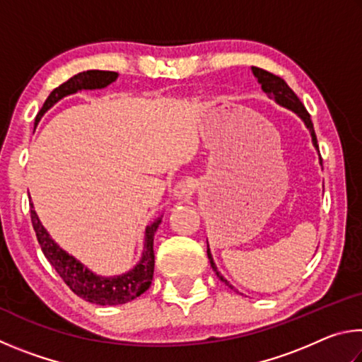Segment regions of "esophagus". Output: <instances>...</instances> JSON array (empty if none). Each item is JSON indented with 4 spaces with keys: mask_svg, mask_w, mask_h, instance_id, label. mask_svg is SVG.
<instances>
[{
    "mask_svg": "<svg viewBox=\"0 0 362 362\" xmlns=\"http://www.w3.org/2000/svg\"><path fill=\"white\" fill-rule=\"evenodd\" d=\"M173 194H174L175 199L188 198V196L192 194V183H189L188 180L177 182L175 185L173 187Z\"/></svg>",
    "mask_w": 362,
    "mask_h": 362,
    "instance_id": "34e87169",
    "label": "esophagus"
}]
</instances>
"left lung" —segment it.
Instances as JSON below:
<instances>
[{
    "instance_id": "1",
    "label": "left lung",
    "mask_w": 362,
    "mask_h": 362,
    "mask_svg": "<svg viewBox=\"0 0 362 362\" xmlns=\"http://www.w3.org/2000/svg\"><path fill=\"white\" fill-rule=\"evenodd\" d=\"M252 73L254 76L257 78V81L262 86V90L265 93L269 99H274V102L278 103V105L284 107L287 110H291V112L296 113L300 119L305 122L306 129L310 131V136H311V142H313V146L316 148V151H320V146H317V140H316V134H315V127H313V122H311L310 118V113L306 112V108L303 107V103L300 102L298 97L296 95V93L287 86V83L284 81L283 78H279L276 75H273V73H269L267 70H262V69H257V66H252ZM321 161V158H320ZM322 164V163H321ZM207 257H209V262H211V267L216 274L218 276V279L225 283L231 289H235L228 281H226L220 272L216 267V263H214L212 259V254H211V249H209V244H207Z\"/></svg>"
}]
</instances>
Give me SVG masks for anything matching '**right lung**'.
Listing matches in <instances>:
<instances>
[{
    "label": "right lung",
    "mask_w": 362,
    "mask_h": 362,
    "mask_svg": "<svg viewBox=\"0 0 362 362\" xmlns=\"http://www.w3.org/2000/svg\"><path fill=\"white\" fill-rule=\"evenodd\" d=\"M118 73L116 71H103V70H88L78 73L69 81L60 84L59 88L52 90L45 102V105L36 115L35 126L41 121L42 116L51 110L59 100H62L66 95H73L79 90H95L103 89L107 86L116 81ZM30 214H32V223L38 238L42 254H45L49 263L56 268L60 278L65 281V284L76 293L78 297L84 298L86 302L95 305H122L132 302L134 298L148 289L153 279V272H155V252H153V238L161 223L163 216L156 217L151 223L146 225L145 228V241H144V252L136 267L131 268L129 272L115 274V276H100L94 273L81 262L75 259L71 254L66 252L59 244L52 240L47 230L42 226L40 217L36 216L33 204Z\"/></svg>",
    "instance_id": "add662e5"
}]
</instances>
